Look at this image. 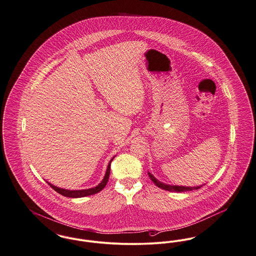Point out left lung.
Instances as JSON below:
<instances>
[{
	"mask_svg": "<svg viewBox=\"0 0 256 256\" xmlns=\"http://www.w3.org/2000/svg\"><path fill=\"white\" fill-rule=\"evenodd\" d=\"M149 177L150 178V180H152L154 182V184L156 186H158L162 190H168V192H190V190H198L201 188L200 186H194V188H190V186H169V184H164L162 182H160V180H156L150 173H149Z\"/></svg>",
	"mask_w": 256,
	"mask_h": 256,
	"instance_id": "obj_1",
	"label": "left lung"
}]
</instances>
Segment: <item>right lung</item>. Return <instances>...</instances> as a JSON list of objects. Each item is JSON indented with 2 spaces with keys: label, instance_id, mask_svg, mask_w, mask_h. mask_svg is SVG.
I'll use <instances>...</instances> for the list:
<instances>
[{
  "label": "right lung",
  "instance_id": "right-lung-1",
  "mask_svg": "<svg viewBox=\"0 0 256 256\" xmlns=\"http://www.w3.org/2000/svg\"><path fill=\"white\" fill-rule=\"evenodd\" d=\"M113 160V158L110 160L109 164L107 166V170H106V176L104 178L102 182L96 186V188H89V190H62L60 188H57L48 182V184L55 190L57 192L58 194H60L62 196H66V197H72V198H78V197H85V196H92V194H96L98 192H100V190H102L104 188V186L108 182L109 179V174H110V166H111V162Z\"/></svg>",
  "mask_w": 256,
  "mask_h": 256
}]
</instances>
